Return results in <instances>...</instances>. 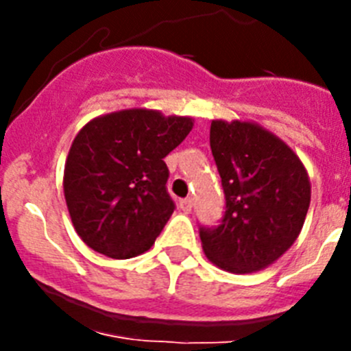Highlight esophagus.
<instances>
[{"instance_id": "1", "label": "esophagus", "mask_w": 351, "mask_h": 351, "mask_svg": "<svg viewBox=\"0 0 351 351\" xmlns=\"http://www.w3.org/2000/svg\"><path fill=\"white\" fill-rule=\"evenodd\" d=\"M179 207H181L182 210H184L186 214L191 213V207H193V202H191V198H184V200H181L179 202Z\"/></svg>"}]
</instances>
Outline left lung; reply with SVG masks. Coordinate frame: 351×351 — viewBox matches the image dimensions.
Returning <instances> with one entry per match:
<instances>
[{
	"label": "left lung",
	"mask_w": 351,
	"mask_h": 351,
	"mask_svg": "<svg viewBox=\"0 0 351 351\" xmlns=\"http://www.w3.org/2000/svg\"><path fill=\"white\" fill-rule=\"evenodd\" d=\"M226 210L221 225L200 228L204 253L226 272L262 271L297 241L311 202L308 170L293 149L253 121L210 123Z\"/></svg>",
	"instance_id": "left-lung-1"
}]
</instances>
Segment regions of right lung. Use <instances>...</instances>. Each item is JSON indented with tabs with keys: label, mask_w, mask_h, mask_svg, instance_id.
<instances>
[{
	"label": "right lung",
	"mask_w": 351,
	"mask_h": 351,
	"mask_svg": "<svg viewBox=\"0 0 351 351\" xmlns=\"http://www.w3.org/2000/svg\"><path fill=\"white\" fill-rule=\"evenodd\" d=\"M193 117L125 108L84 125L64 163L73 228L91 250L132 258L153 246L173 213L163 158L193 128Z\"/></svg>",
	"instance_id": "obj_1"
}]
</instances>
